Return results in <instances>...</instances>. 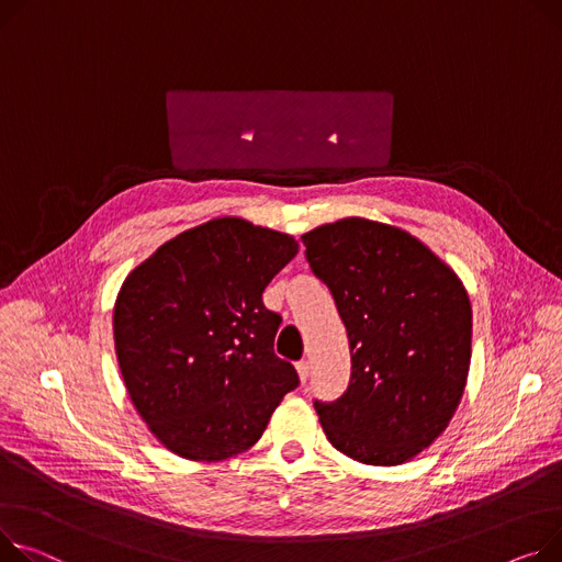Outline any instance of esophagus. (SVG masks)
<instances>
[{
	"label": "esophagus",
	"instance_id": "esophagus-1",
	"mask_svg": "<svg viewBox=\"0 0 562 562\" xmlns=\"http://www.w3.org/2000/svg\"><path fill=\"white\" fill-rule=\"evenodd\" d=\"M295 370H297V378H301V382H307V378H310V361H297L295 363Z\"/></svg>",
	"mask_w": 562,
	"mask_h": 562
}]
</instances>
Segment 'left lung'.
Returning a JSON list of instances; mask_svg holds the SVG:
<instances>
[{
    "label": "left lung",
    "mask_w": 562,
    "mask_h": 562,
    "mask_svg": "<svg viewBox=\"0 0 562 562\" xmlns=\"http://www.w3.org/2000/svg\"><path fill=\"white\" fill-rule=\"evenodd\" d=\"M352 355L350 384L314 400L327 440L366 465H400L429 447L461 402L472 339L457 273L416 237L366 218L303 235Z\"/></svg>",
    "instance_id": "obj_1"
}]
</instances>
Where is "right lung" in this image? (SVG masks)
Wrapping results in <instances>:
<instances>
[{"mask_svg": "<svg viewBox=\"0 0 562 562\" xmlns=\"http://www.w3.org/2000/svg\"><path fill=\"white\" fill-rule=\"evenodd\" d=\"M297 252L293 237L235 216L162 244L124 280L112 314L128 395L182 459H231L265 434L295 368L273 341L261 293Z\"/></svg>", "mask_w": 562, "mask_h": 562, "instance_id": "right-lung-1", "label": "right lung"}]
</instances>
